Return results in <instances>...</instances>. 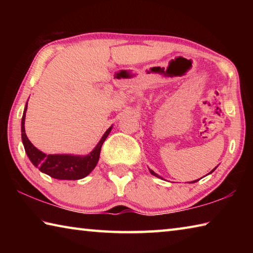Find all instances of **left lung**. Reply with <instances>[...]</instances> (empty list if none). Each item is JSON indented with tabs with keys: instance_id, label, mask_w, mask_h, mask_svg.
Listing matches in <instances>:
<instances>
[{
	"instance_id": "1",
	"label": "left lung",
	"mask_w": 253,
	"mask_h": 253,
	"mask_svg": "<svg viewBox=\"0 0 253 253\" xmlns=\"http://www.w3.org/2000/svg\"><path fill=\"white\" fill-rule=\"evenodd\" d=\"M215 169H216V168H215ZM215 169H213L211 170V172H210L209 174H211L212 172H214V170H215ZM149 173H151L152 175H154V176H156V177H158V178H162V179H163V177H161V176H160V175H158V174H156L155 172H154V170H153V169H149ZM198 181H199V179H196V181H193V182H190V183H195V182H198Z\"/></svg>"
}]
</instances>
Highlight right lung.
<instances>
[{"instance_id":"1","label":"right lung","mask_w":253,"mask_h":253,"mask_svg":"<svg viewBox=\"0 0 253 253\" xmlns=\"http://www.w3.org/2000/svg\"><path fill=\"white\" fill-rule=\"evenodd\" d=\"M28 102L24 107L22 121H21V136L25 153L36 168L39 169L42 173L57 179H68V181H76L87 176L96 168L100 156V149L102 144L111 131L110 126L108 129L96 145V147L87 155H72V154H49L46 155L40 149H38L30 142L27 134H25V113H27Z\"/></svg>"}]
</instances>
